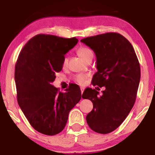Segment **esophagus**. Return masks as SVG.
Wrapping results in <instances>:
<instances>
[{
	"mask_svg": "<svg viewBox=\"0 0 155 155\" xmlns=\"http://www.w3.org/2000/svg\"><path fill=\"white\" fill-rule=\"evenodd\" d=\"M84 90V87H81V93H83Z\"/></svg>",
	"mask_w": 155,
	"mask_h": 155,
	"instance_id": "obj_1",
	"label": "esophagus"
}]
</instances>
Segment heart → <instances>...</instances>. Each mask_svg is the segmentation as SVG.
Listing matches in <instances>:
<instances>
[{"label":"heart","instance_id":"heart-1","mask_svg":"<svg viewBox=\"0 0 155 155\" xmlns=\"http://www.w3.org/2000/svg\"><path fill=\"white\" fill-rule=\"evenodd\" d=\"M77 53L79 54V56L84 60H87L89 58H90V57H93V52H92V51L90 49V48L86 47H81L79 48L77 50ZM67 64L68 58L66 57H65L63 60V66L66 67ZM87 77V76L85 75V74H77V75L75 76L74 79H75V81L77 83L80 84H82L84 83Z\"/></svg>","mask_w":155,"mask_h":155}]
</instances>
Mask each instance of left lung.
<instances>
[{"instance_id": "8db88e82", "label": "left lung", "mask_w": 155, "mask_h": 155, "mask_svg": "<svg viewBox=\"0 0 155 155\" xmlns=\"http://www.w3.org/2000/svg\"><path fill=\"white\" fill-rule=\"evenodd\" d=\"M81 42L92 49L97 58L92 84L105 87L101 96L95 89L84 91L83 98L93 104L87 122L95 132L106 134L116 130L132 109L140 82V64L132 44L120 33L87 37Z\"/></svg>"}]
</instances>
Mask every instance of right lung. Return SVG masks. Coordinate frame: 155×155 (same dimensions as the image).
I'll return each mask as SVG.
<instances>
[{"label": "right lung", "instance_id": "right-lung-1", "mask_svg": "<svg viewBox=\"0 0 155 155\" xmlns=\"http://www.w3.org/2000/svg\"><path fill=\"white\" fill-rule=\"evenodd\" d=\"M78 39L38 34L30 39L19 53L15 79L17 101L27 120L38 132L54 136L61 132L68 114L81 97L79 87L71 84L65 92L51 84L63 60Z\"/></svg>", "mask_w": 155, "mask_h": 155}]
</instances>
